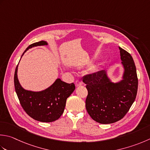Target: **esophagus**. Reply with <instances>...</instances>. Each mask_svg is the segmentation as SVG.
Segmentation results:
<instances>
[{
  "label": "esophagus",
  "mask_w": 150,
  "mask_h": 150,
  "mask_svg": "<svg viewBox=\"0 0 150 150\" xmlns=\"http://www.w3.org/2000/svg\"><path fill=\"white\" fill-rule=\"evenodd\" d=\"M75 86H76V87H78V86H81V82L80 81L77 80V81H75Z\"/></svg>",
  "instance_id": "1"
}]
</instances>
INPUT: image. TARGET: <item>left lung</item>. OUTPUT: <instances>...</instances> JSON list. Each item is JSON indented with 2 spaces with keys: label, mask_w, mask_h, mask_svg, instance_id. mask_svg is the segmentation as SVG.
Instances as JSON below:
<instances>
[{
  "label": "left lung",
  "mask_w": 150,
  "mask_h": 150,
  "mask_svg": "<svg viewBox=\"0 0 150 150\" xmlns=\"http://www.w3.org/2000/svg\"><path fill=\"white\" fill-rule=\"evenodd\" d=\"M124 72L120 81L114 83L107 70L83 78L86 84V108L93 120L109 124L124 117L135 100L138 79L136 66L131 55L119 47Z\"/></svg>",
  "instance_id": "8db88e82"
}]
</instances>
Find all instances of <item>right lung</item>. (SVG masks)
I'll list each match as a JSON object with an SVG mask.
<instances>
[{
	"mask_svg": "<svg viewBox=\"0 0 150 150\" xmlns=\"http://www.w3.org/2000/svg\"><path fill=\"white\" fill-rule=\"evenodd\" d=\"M43 45H48V43L41 41L32 44L26 48L21 57L29 49ZM18 65L15 71L14 86L23 109L29 116L37 121L52 122L58 120L64 112L67 98L75 89V84L66 83L58 78L52 84L43 90L34 92L25 90L21 85L17 77Z\"/></svg>",
	"mask_w": 150,
	"mask_h": 150,
	"instance_id": "right-lung-1",
	"label": "right lung"
}]
</instances>
